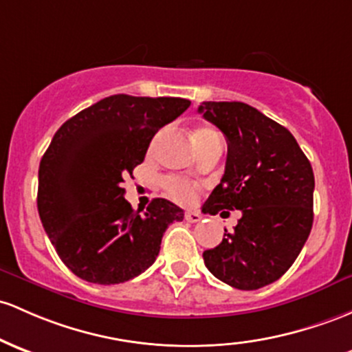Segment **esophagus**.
I'll return each mask as SVG.
<instances>
[{
  "mask_svg": "<svg viewBox=\"0 0 352 352\" xmlns=\"http://www.w3.org/2000/svg\"><path fill=\"white\" fill-rule=\"evenodd\" d=\"M200 219H202V215H200L199 212H194V210H188V212H185V220H187V222H192V223H195V222H199Z\"/></svg>",
  "mask_w": 352,
  "mask_h": 352,
  "instance_id": "obj_1",
  "label": "esophagus"
}]
</instances>
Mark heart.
<instances>
[{
    "label": "heart",
    "mask_w": 352,
    "mask_h": 352,
    "mask_svg": "<svg viewBox=\"0 0 352 352\" xmlns=\"http://www.w3.org/2000/svg\"><path fill=\"white\" fill-rule=\"evenodd\" d=\"M212 135H217L212 129L202 126V129L195 130L194 140L195 145H199L200 142L207 140ZM164 190L170 199L175 200L179 204H192L195 202L197 195H199V184L192 182V180L182 179V177H167L164 180Z\"/></svg>",
    "instance_id": "obj_1"
}]
</instances>
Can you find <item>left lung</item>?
I'll return each instance as SVG.
<instances>
[{
  "instance_id": "1",
  "label": "left lung",
  "mask_w": 352,
  "mask_h": 352,
  "mask_svg": "<svg viewBox=\"0 0 352 352\" xmlns=\"http://www.w3.org/2000/svg\"><path fill=\"white\" fill-rule=\"evenodd\" d=\"M199 111L229 146L226 172L204 208L212 215L242 212L204 262L222 283L256 291L287 272L311 234V162L285 126L247 103L204 102Z\"/></svg>"
}]
</instances>
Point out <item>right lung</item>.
<instances>
[{
    "mask_svg": "<svg viewBox=\"0 0 352 352\" xmlns=\"http://www.w3.org/2000/svg\"><path fill=\"white\" fill-rule=\"evenodd\" d=\"M190 107L173 96L111 95L58 129L38 170V214L63 264L94 284L133 279L155 262L164 232L184 210L153 199L144 214L122 182L153 135Z\"/></svg>",
    "mask_w": 352,
    "mask_h": 352,
    "instance_id": "add662e5",
    "label": "right lung"
}]
</instances>
